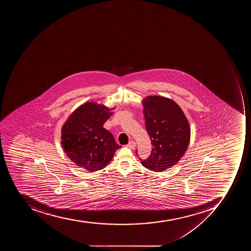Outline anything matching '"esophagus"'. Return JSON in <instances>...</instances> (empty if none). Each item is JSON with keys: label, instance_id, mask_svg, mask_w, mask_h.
Here are the masks:
<instances>
[{"label": "esophagus", "instance_id": "esophagus-1", "mask_svg": "<svg viewBox=\"0 0 251 251\" xmlns=\"http://www.w3.org/2000/svg\"><path fill=\"white\" fill-rule=\"evenodd\" d=\"M135 147H136V143L132 141V140L127 144V148H130V149H134Z\"/></svg>", "mask_w": 251, "mask_h": 251}]
</instances>
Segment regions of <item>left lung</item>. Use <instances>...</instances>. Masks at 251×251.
<instances>
[{
  "instance_id": "left-lung-1",
  "label": "left lung",
  "mask_w": 251,
  "mask_h": 251,
  "mask_svg": "<svg viewBox=\"0 0 251 251\" xmlns=\"http://www.w3.org/2000/svg\"><path fill=\"white\" fill-rule=\"evenodd\" d=\"M142 103L153 148L149 158L141 164L148 170L162 172L176 165L188 149L189 123L180 106L170 98L148 96Z\"/></svg>"
}]
</instances>
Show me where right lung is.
I'll return each mask as SVG.
<instances>
[{"mask_svg":"<svg viewBox=\"0 0 251 251\" xmlns=\"http://www.w3.org/2000/svg\"><path fill=\"white\" fill-rule=\"evenodd\" d=\"M115 109L93 101L86 102L75 109L63 125L62 148L76 166L89 172L102 170L122 147L103 127Z\"/></svg>","mask_w":251,"mask_h":251,"instance_id":"add662e5","label":"right lung"}]
</instances>
